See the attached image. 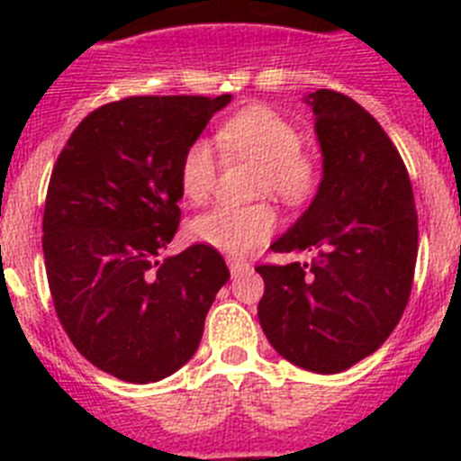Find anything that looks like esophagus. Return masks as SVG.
Wrapping results in <instances>:
<instances>
[{"instance_id": "esophagus-1", "label": "esophagus", "mask_w": 461, "mask_h": 461, "mask_svg": "<svg viewBox=\"0 0 461 461\" xmlns=\"http://www.w3.org/2000/svg\"><path fill=\"white\" fill-rule=\"evenodd\" d=\"M228 270H230V275L233 276H238V275H242V272L249 270V263H242V260L230 258L228 260Z\"/></svg>"}]
</instances>
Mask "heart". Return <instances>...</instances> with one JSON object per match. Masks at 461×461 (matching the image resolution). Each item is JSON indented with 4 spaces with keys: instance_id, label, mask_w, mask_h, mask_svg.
I'll return each mask as SVG.
<instances>
[{
    "instance_id": "heart-1",
    "label": "heart",
    "mask_w": 461,
    "mask_h": 461,
    "mask_svg": "<svg viewBox=\"0 0 461 461\" xmlns=\"http://www.w3.org/2000/svg\"><path fill=\"white\" fill-rule=\"evenodd\" d=\"M217 145L228 158H249L258 164V194H272L284 203L307 201L319 185V161L300 145V131L284 113L266 104H251L228 117L217 131ZM219 158L212 142L194 140L185 149L177 168L185 201L201 205L217 186ZM276 212L267 203L217 205L189 223V235L198 244L230 256H247L270 240Z\"/></svg>"
}]
</instances>
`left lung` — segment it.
<instances>
[{"label":"left lung","instance_id":"1","mask_svg":"<svg viewBox=\"0 0 461 461\" xmlns=\"http://www.w3.org/2000/svg\"><path fill=\"white\" fill-rule=\"evenodd\" d=\"M323 180L309 210L272 251H313L312 263L258 266L260 328L279 356L339 374L388 339L409 303L418 214L397 148L367 110L332 89L307 99Z\"/></svg>","mask_w":461,"mask_h":461}]
</instances>
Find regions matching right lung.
<instances>
[{
  "instance_id": "1",
  "label": "right lung",
  "mask_w": 461,
  "mask_h": 461,
  "mask_svg": "<svg viewBox=\"0 0 461 461\" xmlns=\"http://www.w3.org/2000/svg\"><path fill=\"white\" fill-rule=\"evenodd\" d=\"M221 96H129L89 113L55 161L43 258L57 319L94 367L152 383L186 365L230 276L191 244L161 258L180 226L177 168Z\"/></svg>"
}]
</instances>
